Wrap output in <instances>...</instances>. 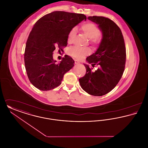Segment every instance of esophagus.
<instances>
[{"label":"esophagus","instance_id":"obj_1","mask_svg":"<svg viewBox=\"0 0 148 148\" xmlns=\"http://www.w3.org/2000/svg\"><path fill=\"white\" fill-rule=\"evenodd\" d=\"M79 62L77 60H75V64H79Z\"/></svg>","mask_w":148,"mask_h":148}]
</instances>
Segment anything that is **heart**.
I'll return each mask as SVG.
<instances>
[{
	"label": "heart",
	"mask_w": 148,
	"mask_h": 148,
	"mask_svg": "<svg viewBox=\"0 0 148 148\" xmlns=\"http://www.w3.org/2000/svg\"><path fill=\"white\" fill-rule=\"evenodd\" d=\"M81 32L86 35L90 40L92 45L98 47L101 42L103 35L100 32L98 26L92 21H88L83 24L80 27ZM77 34V28L74 27L69 31L67 41L69 44H71L74 40ZM92 50L89 48H79L74 47L71 48L69 51L71 56L77 59H82L85 56L89 55Z\"/></svg>",
	"instance_id": "b5f03b06"
}]
</instances>
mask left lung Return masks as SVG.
Listing matches in <instances>:
<instances>
[{
  "label": "left lung",
  "instance_id": "1",
  "mask_svg": "<svg viewBox=\"0 0 148 148\" xmlns=\"http://www.w3.org/2000/svg\"><path fill=\"white\" fill-rule=\"evenodd\" d=\"M103 33V39L97 51L86 60L97 71L84 64L86 74L79 79L85 92L94 96H102L109 92L119 83L123 74L126 62V48L122 32L111 19L104 16H89Z\"/></svg>",
  "mask_w": 148,
  "mask_h": 148
}]
</instances>
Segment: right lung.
I'll return each mask as SVG.
<instances>
[{"label": "right lung", "mask_w": 148, "mask_h": 148, "mask_svg": "<svg viewBox=\"0 0 148 148\" xmlns=\"http://www.w3.org/2000/svg\"><path fill=\"white\" fill-rule=\"evenodd\" d=\"M86 19L84 14L56 11L46 14L34 25L24 52V64L29 81L36 88L48 91L61 84L64 75L73 67L74 61L65 56L59 64L53 58L54 50L67 45L71 29Z\"/></svg>", "instance_id": "1"}]
</instances>
